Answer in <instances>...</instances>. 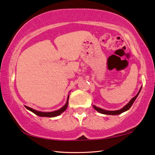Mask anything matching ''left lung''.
Returning <instances> with one entry per match:
<instances>
[{"instance_id":"obj_1","label":"left lung","mask_w":155,"mask_h":155,"mask_svg":"<svg viewBox=\"0 0 155 155\" xmlns=\"http://www.w3.org/2000/svg\"><path fill=\"white\" fill-rule=\"evenodd\" d=\"M141 89V88H140ZM140 89L139 92H138V94L136 95L134 97H133L131 100H130V101L127 104L126 106H124V107L121 108V109L120 110H104L102 109V108H98L95 107V106H93V108L95 109L97 111H98L99 113H100V114H105V115H119V114H121L122 113H123L124 111H126V110H129V108H130V107L132 106V104H134V101L136 100V99H137V97L138 95V94H139V92L140 91Z\"/></svg>"}]
</instances>
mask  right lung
<instances>
[{
    "instance_id": "1",
    "label": "right lung",
    "mask_w": 155,
    "mask_h": 155,
    "mask_svg": "<svg viewBox=\"0 0 155 155\" xmlns=\"http://www.w3.org/2000/svg\"><path fill=\"white\" fill-rule=\"evenodd\" d=\"M68 100H69V95H68V101H67L65 105H64L63 107H62L61 109L55 110V111H53V112H41V111H38V110L33 109V108H30L28 107H26V108H27V109H28L29 110H31V111L34 113L35 114H36L37 115H38V116L52 117L58 116V115H59L60 114H61L62 113L64 112V110H66V108H68Z\"/></svg>"
}]
</instances>
